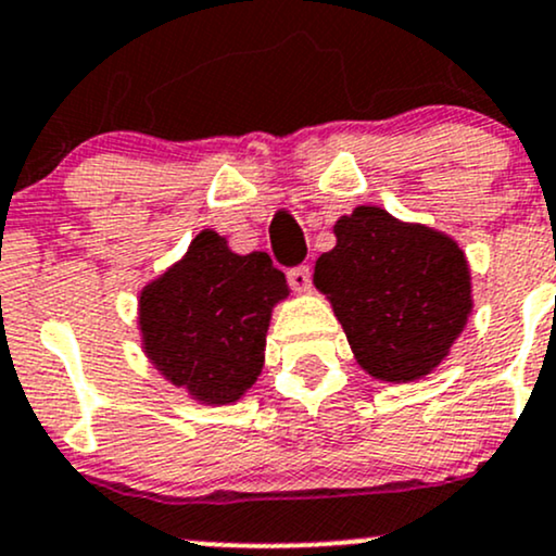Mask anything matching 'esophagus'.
Returning <instances> with one entry per match:
<instances>
[{
    "instance_id": "obj_1",
    "label": "esophagus",
    "mask_w": 556,
    "mask_h": 556,
    "mask_svg": "<svg viewBox=\"0 0 556 556\" xmlns=\"http://www.w3.org/2000/svg\"><path fill=\"white\" fill-rule=\"evenodd\" d=\"M286 278H289V286L293 291H306L312 286V267L309 265L289 267Z\"/></svg>"
}]
</instances>
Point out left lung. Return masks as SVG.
<instances>
[{
  "label": "left lung",
  "instance_id": "obj_1",
  "mask_svg": "<svg viewBox=\"0 0 556 556\" xmlns=\"http://www.w3.org/2000/svg\"><path fill=\"white\" fill-rule=\"evenodd\" d=\"M338 244L315 265L356 362L384 382L429 375L471 312L460 247L427 226L362 205L336 224Z\"/></svg>",
  "mask_w": 556,
  "mask_h": 556
}]
</instances>
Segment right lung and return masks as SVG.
<instances>
[{
	"instance_id": "right-lung-1",
	"label": "right lung",
	"mask_w": 556,
	"mask_h": 556,
	"mask_svg": "<svg viewBox=\"0 0 556 556\" xmlns=\"http://www.w3.org/2000/svg\"><path fill=\"white\" fill-rule=\"evenodd\" d=\"M289 296L265 252L233 254L202 231L179 265L140 296L146 354L166 380L205 403H233L263 369L270 309Z\"/></svg>"
}]
</instances>
